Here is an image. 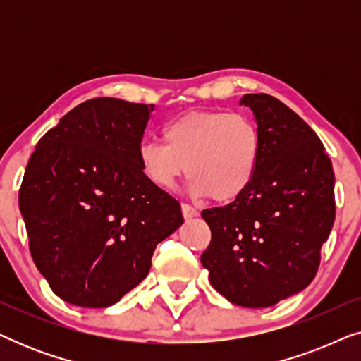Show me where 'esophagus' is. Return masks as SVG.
<instances>
[{
  "mask_svg": "<svg viewBox=\"0 0 361 361\" xmlns=\"http://www.w3.org/2000/svg\"><path fill=\"white\" fill-rule=\"evenodd\" d=\"M180 209H182V215H184V219H194V216L199 215V212L189 204H182Z\"/></svg>",
  "mask_w": 361,
  "mask_h": 361,
  "instance_id": "obj_1",
  "label": "esophagus"
}]
</instances>
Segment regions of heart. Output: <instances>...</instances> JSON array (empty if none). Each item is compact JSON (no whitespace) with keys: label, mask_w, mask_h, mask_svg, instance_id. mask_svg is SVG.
Segmentation results:
<instances>
[{"label":"heart","mask_w":361,"mask_h":361,"mask_svg":"<svg viewBox=\"0 0 361 361\" xmlns=\"http://www.w3.org/2000/svg\"><path fill=\"white\" fill-rule=\"evenodd\" d=\"M162 140L137 149L145 176L161 189H172L185 174L197 197L219 204L240 199L258 171V126L241 113L190 111L162 128Z\"/></svg>","instance_id":"b5f03b06"}]
</instances>
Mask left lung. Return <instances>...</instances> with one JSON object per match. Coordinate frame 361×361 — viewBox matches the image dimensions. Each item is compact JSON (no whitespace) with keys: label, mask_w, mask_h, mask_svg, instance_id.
Instances as JSON below:
<instances>
[{"label":"left lung","mask_w":361,"mask_h":361,"mask_svg":"<svg viewBox=\"0 0 361 361\" xmlns=\"http://www.w3.org/2000/svg\"><path fill=\"white\" fill-rule=\"evenodd\" d=\"M261 156L248 190L202 210L210 226L200 256L210 284L241 307H269L307 288L335 220L332 162L315 131L278 98L248 93Z\"/></svg>","instance_id":"obj_1"}]
</instances>
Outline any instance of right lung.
<instances>
[{
	"label": "right lung",
	"mask_w": 361,
	"mask_h": 361,
	"mask_svg": "<svg viewBox=\"0 0 361 361\" xmlns=\"http://www.w3.org/2000/svg\"><path fill=\"white\" fill-rule=\"evenodd\" d=\"M154 105L93 98L39 140L19 189L29 250L62 300L108 307L136 288L180 204L152 184L140 149Z\"/></svg>",
	"instance_id": "add662e5"
}]
</instances>
